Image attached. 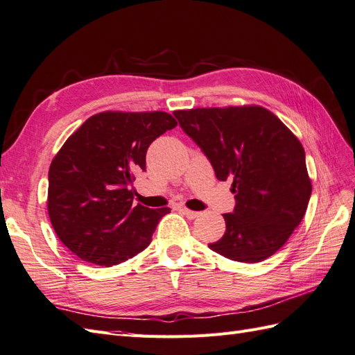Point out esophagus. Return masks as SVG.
Here are the masks:
<instances>
[{
    "label": "esophagus",
    "instance_id": "34e87169",
    "mask_svg": "<svg viewBox=\"0 0 355 355\" xmlns=\"http://www.w3.org/2000/svg\"><path fill=\"white\" fill-rule=\"evenodd\" d=\"M181 213H183L187 219H196V217H199V213L198 211H193V210H189V208H181Z\"/></svg>",
    "mask_w": 355,
    "mask_h": 355
}]
</instances>
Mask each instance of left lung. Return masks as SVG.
I'll return each instance as SVG.
<instances>
[{"label":"left lung","instance_id":"left-lung-1","mask_svg":"<svg viewBox=\"0 0 355 355\" xmlns=\"http://www.w3.org/2000/svg\"><path fill=\"white\" fill-rule=\"evenodd\" d=\"M180 125L210 159L217 180H231L237 205L226 231L208 244L239 262H261L284 246L302 222L312 193L304 148L259 105L181 109Z\"/></svg>","mask_w":355,"mask_h":355}]
</instances>
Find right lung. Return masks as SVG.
Segmentation results:
<instances>
[{
	"label": "right lung",
	"instance_id": "add662e5",
	"mask_svg": "<svg viewBox=\"0 0 355 355\" xmlns=\"http://www.w3.org/2000/svg\"><path fill=\"white\" fill-rule=\"evenodd\" d=\"M175 125L163 111H105L69 136L49 166L48 213L70 252L111 267L148 246L171 208L133 205L130 184L150 144Z\"/></svg>",
	"mask_w": 355,
	"mask_h": 355
}]
</instances>
